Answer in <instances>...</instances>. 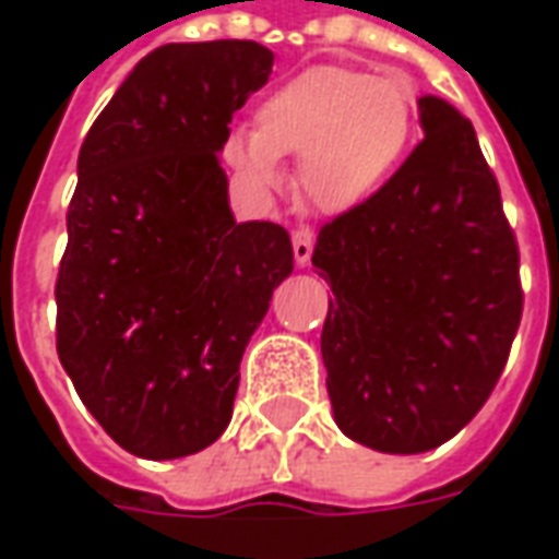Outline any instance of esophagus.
<instances>
[{
    "label": "esophagus",
    "mask_w": 559,
    "mask_h": 559,
    "mask_svg": "<svg viewBox=\"0 0 559 559\" xmlns=\"http://www.w3.org/2000/svg\"><path fill=\"white\" fill-rule=\"evenodd\" d=\"M314 254V230L311 227H299L293 233V257L299 266H308V260Z\"/></svg>",
    "instance_id": "obj_1"
}]
</instances>
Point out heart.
<instances>
[{
  "label": "heart",
  "instance_id": "b5f03b06",
  "mask_svg": "<svg viewBox=\"0 0 559 559\" xmlns=\"http://www.w3.org/2000/svg\"><path fill=\"white\" fill-rule=\"evenodd\" d=\"M416 95L404 78L335 66L308 68L260 102L254 128L227 134L221 155L257 194L284 185L296 158V200L311 212L356 209L389 182L411 148Z\"/></svg>",
  "mask_w": 559,
  "mask_h": 559
}]
</instances>
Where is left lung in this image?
I'll list each match as a JSON object with an SVG mask.
<instances>
[{
    "instance_id": "8db88e82",
    "label": "left lung",
    "mask_w": 559,
    "mask_h": 559,
    "mask_svg": "<svg viewBox=\"0 0 559 559\" xmlns=\"http://www.w3.org/2000/svg\"><path fill=\"white\" fill-rule=\"evenodd\" d=\"M425 138L371 200L323 224L311 263L338 428L416 455L452 440L503 374L524 293L515 233L469 119L419 98Z\"/></svg>"
}]
</instances>
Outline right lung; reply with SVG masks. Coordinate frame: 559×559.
<instances>
[{"mask_svg": "<svg viewBox=\"0 0 559 559\" xmlns=\"http://www.w3.org/2000/svg\"><path fill=\"white\" fill-rule=\"evenodd\" d=\"M272 59L257 41L164 44L80 146L56 353L131 455L170 461L218 440L245 347L293 272L281 224L233 218L218 160Z\"/></svg>", "mask_w": 559, "mask_h": 559, "instance_id": "add662e5", "label": "right lung"}]
</instances>
